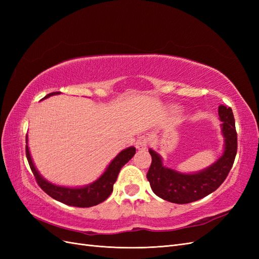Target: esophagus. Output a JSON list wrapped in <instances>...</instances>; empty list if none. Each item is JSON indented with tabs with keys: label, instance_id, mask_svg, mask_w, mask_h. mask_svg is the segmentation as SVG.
<instances>
[{
	"label": "esophagus",
	"instance_id": "34e87169",
	"mask_svg": "<svg viewBox=\"0 0 259 259\" xmlns=\"http://www.w3.org/2000/svg\"><path fill=\"white\" fill-rule=\"evenodd\" d=\"M149 142H150V139H149V137H147V136H140L137 139V142H136V148L138 149V150H146V149L148 148Z\"/></svg>",
	"mask_w": 259,
	"mask_h": 259
}]
</instances>
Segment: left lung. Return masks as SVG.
<instances>
[{
    "mask_svg": "<svg viewBox=\"0 0 259 259\" xmlns=\"http://www.w3.org/2000/svg\"><path fill=\"white\" fill-rule=\"evenodd\" d=\"M218 114L223 122L224 153L205 169L193 174L179 173L164 166L160 154L149 149L152 162L147 173V178L152 191L158 197L176 204H186L206 197L225 182L236 159L238 137L231 108L221 105L218 108Z\"/></svg>",
    "mask_w": 259,
    "mask_h": 259,
    "instance_id": "left-lung-1",
    "label": "left lung"
}]
</instances>
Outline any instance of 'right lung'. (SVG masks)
Returning a JSON list of instances; mask_svg holds the SVG:
<instances>
[{"mask_svg":"<svg viewBox=\"0 0 259 259\" xmlns=\"http://www.w3.org/2000/svg\"><path fill=\"white\" fill-rule=\"evenodd\" d=\"M59 92H54L46 95L43 99L49 98L53 95H58ZM26 143L28 144V136L26 137ZM136 152L134 147H128L124 149L109 164V166L105 170V173L101 175L97 180L81 188H70V187H61L54 185L48 180L44 179L37 169L35 168L34 164L31 159L30 151L28 145L26 146V154L29 162L31 170L36 179V183L41 187V189L48 193L50 197L57 200L64 204L76 206V207H91L97 205L99 203L104 202L109 195L113 191V185L119 175L121 168L126 164Z\"/></svg>","mask_w":259,"mask_h":259,"instance_id":"right-lung-1","label":"right lung"}]
</instances>
